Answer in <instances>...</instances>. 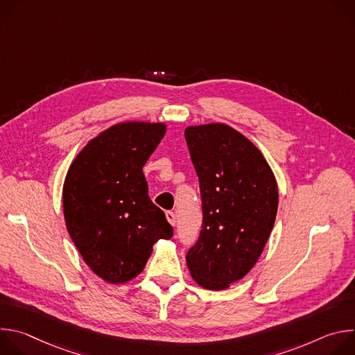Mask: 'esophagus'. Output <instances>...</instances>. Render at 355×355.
<instances>
[{
    "label": "esophagus",
    "instance_id": "esophagus-1",
    "mask_svg": "<svg viewBox=\"0 0 355 355\" xmlns=\"http://www.w3.org/2000/svg\"><path fill=\"white\" fill-rule=\"evenodd\" d=\"M166 216H167V220H168L173 226H175V223H177L175 214H174V212H171V211H167V212H166Z\"/></svg>",
    "mask_w": 355,
    "mask_h": 355
}]
</instances>
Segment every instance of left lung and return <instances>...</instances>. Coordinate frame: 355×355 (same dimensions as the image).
Returning <instances> with one entry per match:
<instances>
[{
	"label": "left lung",
	"instance_id": "8db88e82",
	"mask_svg": "<svg viewBox=\"0 0 355 355\" xmlns=\"http://www.w3.org/2000/svg\"><path fill=\"white\" fill-rule=\"evenodd\" d=\"M185 140L202 199V230L187 266L200 286L220 291L261 256L277 216L278 187L260 150L230 126H191Z\"/></svg>",
	"mask_w": 355,
	"mask_h": 355
}]
</instances>
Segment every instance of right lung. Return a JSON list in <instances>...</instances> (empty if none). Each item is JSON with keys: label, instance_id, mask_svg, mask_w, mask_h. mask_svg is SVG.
<instances>
[{"label": "right lung", "instance_id": "add662e5", "mask_svg": "<svg viewBox=\"0 0 355 355\" xmlns=\"http://www.w3.org/2000/svg\"><path fill=\"white\" fill-rule=\"evenodd\" d=\"M164 123H119L92 139L63 187L64 220L87 266L111 284L140 274L160 239L173 237L164 212L148 198L143 166Z\"/></svg>", "mask_w": 355, "mask_h": 355}]
</instances>
